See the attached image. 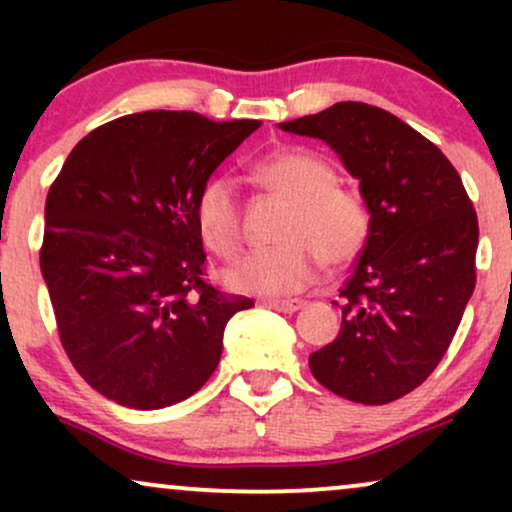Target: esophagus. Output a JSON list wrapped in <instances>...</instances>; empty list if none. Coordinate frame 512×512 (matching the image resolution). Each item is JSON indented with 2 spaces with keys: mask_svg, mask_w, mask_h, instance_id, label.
<instances>
[{
  "mask_svg": "<svg viewBox=\"0 0 512 512\" xmlns=\"http://www.w3.org/2000/svg\"><path fill=\"white\" fill-rule=\"evenodd\" d=\"M262 305L279 310V313H296V310L303 308L305 301H301V298H267V301H262Z\"/></svg>",
  "mask_w": 512,
  "mask_h": 512,
  "instance_id": "34e87169",
  "label": "esophagus"
}]
</instances>
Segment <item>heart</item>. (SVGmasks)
<instances>
[{
  "instance_id": "obj_1",
  "label": "heart",
  "mask_w": 512,
  "mask_h": 512,
  "mask_svg": "<svg viewBox=\"0 0 512 512\" xmlns=\"http://www.w3.org/2000/svg\"><path fill=\"white\" fill-rule=\"evenodd\" d=\"M255 180L289 202L274 248L255 250L226 269L228 289L260 296H284L313 284L322 262L346 267L361 255L370 233V214L356 192L337 185L339 175L327 158L303 146H284L262 156L252 168ZM199 238L211 252L233 257L240 248V204L236 185L214 175L195 199Z\"/></svg>"
}]
</instances>
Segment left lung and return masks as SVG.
I'll return each instance as SVG.
<instances>
[{"label": "left lung", "instance_id": "8db88e82", "mask_svg": "<svg viewBox=\"0 0 512 512\" xmlns=\"http://www.w3.org/2000/svg\"><path fill=\"white\" fill-rule=\"evenodd\" d=\"M279 129L330 146L370 214L366 245L334 303L342 330L310 354V370L351 402H395L436 370L472 298L477 211L443 151L383 108L334 103Z\"/></svg>", "mask_w": 512, "mask_h": 512}]
</instances>
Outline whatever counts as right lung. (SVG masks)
I'll use <instances>...</instances> for the list:
<instances>
[{"label": "right lung", "mask_w": 512, "mask_h": 512, "mask_svg": "<svg viewBox=\"0 0 512 512\" xmlns=\"http://www.w3.org/2000/svg\"><path fill=\"white\" fill-rule=\"evenodd\" d=\"M260 127L146 110L93 129L52 182L40 272L69 361L129 409L182 402L219 366L250 298L204 281L195 199Z\"/></svg>", "instance_id": "add662e5"}]
</instances>
